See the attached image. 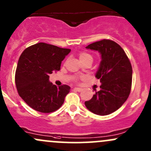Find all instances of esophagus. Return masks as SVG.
<instances>
[{"label": "esophagus", "instance_id": "obj_1", "mask_svg": "<svg viewBox=\"0 0 151 151\" xmlns=\"http://www.w3.org/2000/svg\"><path fill=\"white\" fill-rule=\"evenodd\" d=\"M74 89L75 91H77V92H81L82 90V88H80V87H74Z\"/></svg>", "mask_w": 151, "mask_h": 151}]
</instances>
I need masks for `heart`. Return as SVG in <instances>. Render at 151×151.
Instances as JSON below:
<instances>
[{
  "label": "heart",
  "instance_id": "1",
  "mask_svg": "<svg viewBox=\"0 0 151 151\" xmlns=\"http://www.w3.org/2000/svg\"><path fill=\"white\" fill-rule=\"evenodd\" d=\"M79 59H80L81 62H84L87 60H92V59H93L92 55L89 54V53L86 52V51H82V52L79 53Z\"/></svg>",
  "mask_w": 151,
  "mask_h": 151
}]
</instances>
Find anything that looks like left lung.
I'll list each match as a JSON object with an SVG mask.
<instances>
[{"label": "left lung", "mask_w": 151, "mask_h": 151, "mask_svg": "<svg viewBox=\"0 0 151 151\" xmlns=\"http://www.w3.org/2000/svg\"><path fill=\"white\" fill-rule=\"evenodd\" d=\"M86 48L98 51L102 60L95 74L101 82L100 90L84 104L96 115H109L118 110L128 98L132 85L131 64L121 46L112 40L96 41Z\"/></svg>", "instance_id": "1"}]
</instances>
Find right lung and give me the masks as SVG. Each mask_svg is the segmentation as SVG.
I'll list each match as a JSON object with an SVG mask.
<instances>
[{
  "label": "right lung",
  "mask_w": 151,
  "mask_h": 151,
  "mask_svg": "<svg viewBox=\"0 0 151 151\" xmlns=\"http://www.w3.org/2000/svg\"><path fill=\"white\" fill-rule=\"evenodd\" d=\"M70 51L46 43H38L23 51L15 82L19 96L31 108L49 113L63 105L70 87L66 84L57 87L49 82V74L60 70L61 63Z\"/></svg>",
  "instance_id": "1"
}]
</instances>
